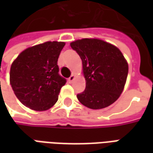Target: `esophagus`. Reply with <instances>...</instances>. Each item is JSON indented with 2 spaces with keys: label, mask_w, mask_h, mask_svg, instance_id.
<instances>
[{
  "label": "esophagus",
  "mask_w": 153,
  "mask_h": 153,
  "mask_svg": "<svg viewBox=\"0 0 153 153\" xmlns=\"http://www.w3.org/2000/svg\"><path fill=\"white\" fill-rule=\"evenodd\" d=\"M74 78H75V77H74V74H72L70 75V78H69V81H70V82H72V81L74 79Z\"/></svg>",
  "instance_id": "esophagus-1"
}]
</instances>
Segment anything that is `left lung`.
I'll return each mask as SVG.
<instances>
[{
  "label": "left lung",
  "instance_id": "obj_1",
  "mask_svg": "<svg viewBox=\"0 0 153 153\" xmlns=\"http://www.w3.org/2000/svg\"><path fill=\"white\" fill-rule=\"evenodd\" d=\"M70 47L83 63L86 88L77 97L93 110L111 105L123 92L128 66L121 51L114 45L96 38L74 41Z\"/></svg>",
  "mask_w": 153,
  "mask_h": 153
}]
</instances>
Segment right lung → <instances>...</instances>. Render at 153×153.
I'll list each match as a JSON object with an SVG mask.
<instances>
[{"mask_svg": "<svg viewBox=\"0 0 153 153\" xmlns=\"http://www.w3.org/2000/svg\"><path fill=\"white\" fill-rule=\"evenodd\" d=\"M65 43L47 42L22 51L10 67V82L22 104L34 111L55 105L66 79L59 74L58 58Z\"/></svg>", "mask_w": 153, "mask_h": 153, "instance_id": "right-lung-1", "label": "right lung"}]
</instances>
